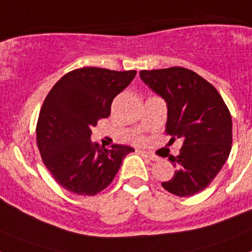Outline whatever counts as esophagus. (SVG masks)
<instances>
[{"label": "esophagus", "mask_w": 252, "mask_h": 252, "mask_svg": "<svg viewBox=\"0 0 252 252\" xmlns=\"http://www.w3.org/2000/svg\"><path fill=\"white\" fill-rule=\"evenodd\" d=\"M137 153H139L140 155H141V157H144V158H148V159H150V160H158V157H155V155H153V154L148 153V151L139 150V151H137Z\"/></svg>", "instance_id": "34e87169"}]
</instances>
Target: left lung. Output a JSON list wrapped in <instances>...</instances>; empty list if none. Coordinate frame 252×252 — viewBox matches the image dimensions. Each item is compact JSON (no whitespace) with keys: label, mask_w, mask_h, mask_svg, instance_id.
<instances>
[{"label":"left lung","mask_w":252,"mask_h":252,"mask_svg":"<svg viewBox=\"0 0 252 252\" xmlns=\"http://www.w3.org/2000/svg\"><path fill=\"white\" fill-rule=\"evenodd\" d=\"M140 78L168 107L165 131L183 140L174 177L161 183L178 197H190L212 183L232 145V119L215 87L193 70L173 66L141 70Z\"/></svg>","instance_id":"obj_1"}]
</instances>
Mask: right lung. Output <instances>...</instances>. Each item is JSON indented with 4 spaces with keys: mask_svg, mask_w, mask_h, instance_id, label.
<instances>
[{
    "mask_svg": "<svg viewBox=\"0 0 252 252\" xmlns=\"http://www.w3.org/2000/svg\"><path fill=\"white\" fill-rule=\"evenodd\" d=\"M136 70L75 69L62 77L44 101L36 126L37 148L53 178L69 192L94 195L111 184L132 148L106 149L91 141L92 127L111 113L113 98Z\"/></svg>",
    "mask_w": 252,
    "mask_h": 252,
    "instance_id": "add662e5",
    "label": "right lung"
}]
</instances>
